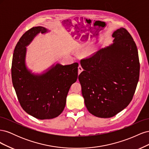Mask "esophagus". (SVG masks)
Here are the masks:
<instances>
[{
	"label": "esophagus",
	"mask_w": 149,
	"mask_h": 149,
	"mask_svg": "<svg viewBox=\"0 0 149 149\" xmlns=\"http://www.w3.org/2000/svg\"><path fill=\"white\" fill-rule=\"evenodd\" d=\"M83 71V69L82 66L81 65H79V66H78V74H80Z\"/></svg>",
	"instance_id": "esophagus-1"
}]
</instances>
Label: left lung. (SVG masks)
Listing matches in <instances>:
<instances>
[{
    "mask_svg": "<svg viewBox=\"0 0 149 149\" xmlns=\"http://www.w3.org/2000/svg\"><path fill=\"white\" fill-rule=\"evenodd\" d=\"M113 43L81 60L79 75L85 106L91 114L109 118L132 101L139 78L137 46L127 30L112 35Z\"/></svg>",
    "mask_w": 149,
    "mask_h": 149,
    "instance_id": "left-lung-1",
    "label": "left lung"
}]
</instances>
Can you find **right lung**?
<instances>
[{
  "label": "right lung",
  "instance_id": "1",
  "mask_svg": "<svg viewBox=\"0 0 149 149\" xmlns=\"http://www.w3.org/2000/svg\"><path fill=\"white\" fill-rule=\"evenodd\" d=\"M48 31L43 26L26 31L16 45L12 64V83L22 107L41 120L53 119L61 113L71 86L78 79V63L53 64L41 74H35L26 67V47L38 33Z\"/></svg>",
  "mask_w": 149,
  "mask_h": 149
}]
</instances>
